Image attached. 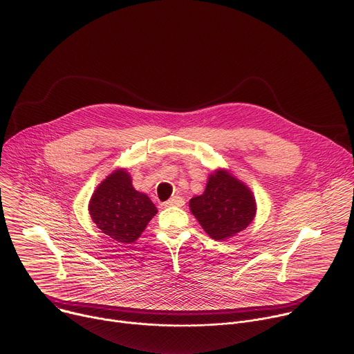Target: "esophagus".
Returning a JSON list of instances; mask_svg holds the SVG:
<instances>
[{
    "instance_id": "obj_1",
    "label": "esophagus",
    "mask_w": 354,
    "mask_h": 354,
    "mask_svg": "<svg viewBox=\"0 0 354 354\" xmlns=\"http://www.w3.org/2000/svg\"><path fill=\"white\" fill-rule=\"evenodd\" d=\"M164 205L165 207H182V205H185V200L180 196H174L169 200H167L164 203Z\"/></svg>"
}]
</instances>
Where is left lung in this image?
<instances>
[{
	"label": "left lung",
	"instance_id": "obj_1",
	"mask_svg": "<svg viewBox=\"0 0 354 354\" xmlns=\"http://www.w3.org/2000/svg\"><path fill=\"white\" fill-rule=\"evenodd\" d=\"M189 205L208 236L215 241H225L239 233L256 215L252 192L226 171L209 175L204 193L193 197Z\"/></svg>",
	"mask_w": 354,
	"mask_h": 354
}]
</instances>
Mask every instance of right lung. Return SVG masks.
Masks as SVG:
<instances>
[{"instance_id": "obj_1", "label": "right lung", "mask_w": 354, "mask_h": 354, "mask_svg": "<svg viewBox=\"0 0 354 354\" xmlns=\"http://www.w3.org/2000/svg\"><path fill=\"white\" fill-rule=\"evenodd\" d=\"M88 211L98 229L120 243H133L157 214L153 201L135 190L125 169L115 171L100 183Z\"/></svg>"}]
</instances>
